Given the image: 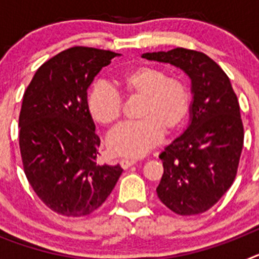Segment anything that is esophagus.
<instances>
[{"mask_svg": "<svg viewBox=\"0 0 259 259\" xmlns=\"http://www.w3.org/2000/svg\"><path fill=\"white\" fill-rule=\"evenodd\" d=\"M135 163H136V161H134V159H120V162H119V164L122 166L123 170H127L131 166H134Z\"/></svg>", "mask_w": 259, "mask_h": 259, "instance_id": "34e87169", "label": "esophagus"}]
</instances>
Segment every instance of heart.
Returning a JSON list of instances; mask_svg holds the SVG:
<instances>
[{
    "instance_id": "heart-1",
    "label": "heart",
    "mask_w": 259,
    "mask_h": 259,
    "mask_svg": "<svg viewBox=\"0 0 259 259\" xmlns=\"http://www.w3.org/2000/svg\"><path fill=\"white\" fill-rule=\"evenodd\" d=\"M123 95L140 98L139 122L118 128L107 137V149L119 157L139 158L157 145L162 135L179 131L191 110V92L184 80L168 76L163 68L141 65L115 77ZM87 107L95 122L114 127L122 116V98L113 88L96 83L87 95Z\"/></svg>"
}]
</instances>
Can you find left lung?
I'll return each mask as SVG.
<instances>
[{
	"label": "left lung",
	"instance_id": "left-lung-1",
	"mask_svg": "<svg viewBox=\"0 0 259 259\" xmlns=\"http://www.w3.org/2000/svg\"><path fill=\"white\" fill-rule=\"evenodd\" d=\"M141 57L184 71L193 96L188 127L159 154L158 198L179 215L205 212L230 189L239 167L244 127L236 95L226 72L201 52L176 48Z\"/></svg>",
	"mask_w": 259,
	"mask_h": 259
}]
</instances>
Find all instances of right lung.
<instances>
[{"label":"right lung","instance_id":"obj_1","mask_svg":"<svg viewBox=\"0 0 259 259\" xmlns=\"http://www.w3.org/2000/svg\"><path fill=\"white\" fill-rule=\"evenodd\" d=\"M120 54L95 48L63 50L40 66L23 96L19 146L27 179L42 202L83 217L106 201L123 168L97 163L100 137L87 91Z\"/></svg>","mask_w":259,"mask_h":259}]
</instances>
